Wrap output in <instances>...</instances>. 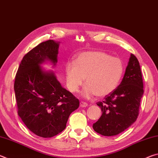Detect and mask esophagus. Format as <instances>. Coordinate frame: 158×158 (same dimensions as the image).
I'll return each mask as SVG.
<instances>
[{
  "label": "esophagus",
  "mask_w": 158,
  "mask_h": 158,
  "mask_svg": "<svg viewBox=\"0 0 158 158\" xmlns=\"http://www.w3.org/2000/svg\"><path fill=\"white\" fill-rule=\"evenodd\" d=\"M88 106V104L86 102H80V106L81 107H85V106Z\"/></svg>",
  "instance_id": "1"
}]
</instances>
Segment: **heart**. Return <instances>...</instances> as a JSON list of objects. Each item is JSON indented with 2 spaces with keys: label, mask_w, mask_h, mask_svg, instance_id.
Returning <instances> with one entry per match:
<instances>
[{
  "label": "heart",
  "mask_w": 158,
  "mask_h": 158,
  "mask_svg": "<svg viewBox=\"0 0 158 158\" xmlns=\"http://www.w3.org/2000/svg\"><path fill=\"white\" fill-rule=\"evenodd\" d=\"M124 64L121 58L100 50L87 51L77 54L74 63L65 66L66 85L72 93H76L84 84V95L105 97L118 86L123 75Z\"/></svg>",
  "instance_id": "b5f03b06"
}]
</instances>
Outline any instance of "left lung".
I'll return each mask as SVG.
<instances>
[{
    "mask_svg": "<svg viewBox=\"0 0 158 158\" xmlns=\"http://www.w3.org/2000/svg\"><path fill=\"white\" fill-rule=\"evenodd\" d=\"M143 94L139 63L131 53L121 84L114 91L105 96L102 102H97L102 114L93 123V130L103 136H114L123 132L137 120Z\"/></svg>",
    "mask_w": 158,
    "mask_h": 158,
    "instance_id": "8db88e82",
    "label": "left lung"
}]
</instances>
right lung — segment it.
<instances>
[{
  "mask_svg": "<svg viewBox=\"0 0 158 158\" xmlns=\"http://www.w3.org/2000/svg\"><path fill=\"white\" fill-rule=\"evenodd\" d=\"M59 42L39 44L23 56L15 76L14 89L18 115L26 126L39 137H52L65 130L79 101L62 87L53 72L42 70L45 60L57 63Z\"/></svg>",
  "mask_w": 158,
  "mask_h": 158,
  "instance_id": "right-lung-1",
  "label": "right lung"
}]
</instances>
